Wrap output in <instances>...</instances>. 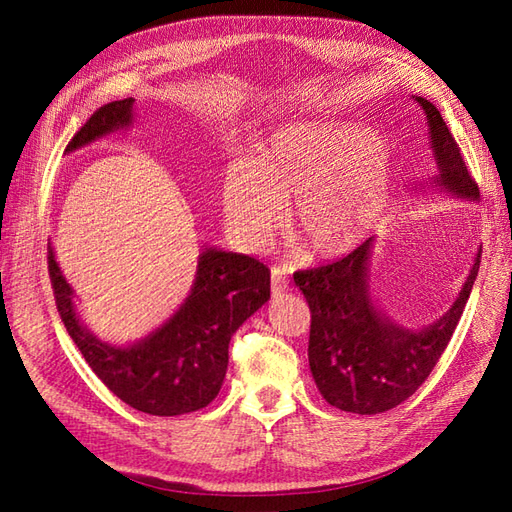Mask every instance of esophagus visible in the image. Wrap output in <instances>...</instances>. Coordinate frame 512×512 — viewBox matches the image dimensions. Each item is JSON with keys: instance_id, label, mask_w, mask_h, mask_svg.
<instances>
[{"instance_id": "34e87169", "label": "esophagus", "mask_w": 512, "mask_h": 512, "mask_svg": "<svg viewBox=\"0 0 512 512\" xmlns=\"http://www.w3.org/2000/svg\"><path fill=\"white\" fill-rule=\"evenodd\" d=\"M270 290H273V295H281V292L288 290V277H286V270L284 268H273L270 270Z\"/></svg>"}]
</instances>
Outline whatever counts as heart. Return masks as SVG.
<instances>
[{
	"label": "heart",
	"mask_w": 512,
	"mask_h": 512,
	"mask_svg": "<svg viewBox=\"0 0 512 512\" xmlns=\"http://www.w3.org/2000/svg\"><path fill=\"white\" fill-rule=\"evenodd\" d=\"M383 149V138L356 123L281 125L257 140L248 162L226 167V224L244 246H259L290 202V231L312 257L352 253L394 191Z\"/></svg>",
	"instance_id": "1"
}]
</instances>
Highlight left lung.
<instances>
[{"instance_id": "left-lung-1", "label": "left lung", "mask_w": 512, "mask_h": 512, "mask_svg": "<svg viewBox=\"0 0 512 512\" xmlns=\"http://www.w3.org/2000/svg\"><path fill=\"white\" fill-rule=\"evenodd\" d=\"M413 101L422 107L438 165L427 187L477 202L480 189L442 114L422 96H413ZM372 253L374 237H369L339 262L295 275L312 317L308 361L314 383L332 407L361 416L394 409L427 380L471 297L482 248L451 308L422 328L400 325L380 308L372 288Z\"/></svg>"}]
</instances>
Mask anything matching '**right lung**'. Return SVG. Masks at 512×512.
I'll return each instance as SVG.
<instances>
[{"mask_svg":"<svg viewBox=\"0 0 512 512\" xmlns=\"http://www.w3.org/2000/svg\"><path fill=\"white\" fill-rule=\"evenodd\" d=\"M134 121V99L107 103L76 132L65 154L123 132ZM48 270L61 321L92 372L129 407L149 416H180L209 405L224 383L231 336L270 299V270L259 259L206 246L187 299L169 319L143 339L110 343L83 323L50 242Z\"/></svg>","mask_w":512,"mask_h":512,"instance_id":"right-lung-1","label":"right lung"}]
</instances>
